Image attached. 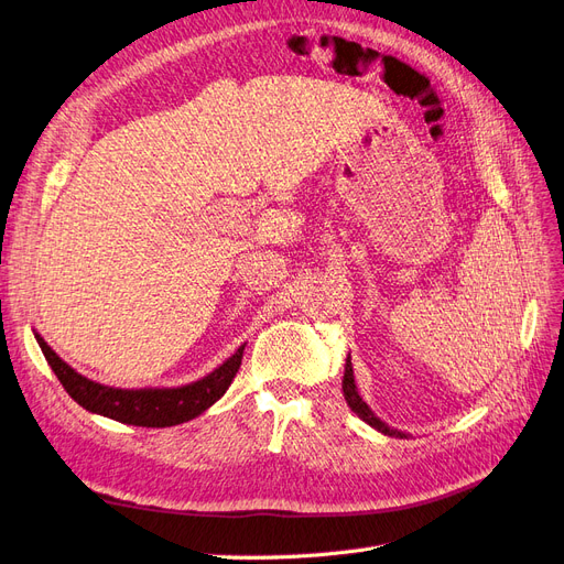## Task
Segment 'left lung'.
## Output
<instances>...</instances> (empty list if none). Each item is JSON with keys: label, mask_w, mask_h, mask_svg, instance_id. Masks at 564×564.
Segmentation results:
<instances>
[{"label": "left lung", "mask_w": 564, "mask_h": 564, "mask_svg": "<svg viewBox=\"0 0 564 564\" xmlns=\"http://www.w3.org/2000/svg\"><path fill=\"white\" fill-rule=\"evenodd\" d=\"M344 398H346V402H348L352 412L360 416L365 423H369L371 429H377L379 433L390 435V437H406V433H402L398 429H390V425L386 421H381L377 414H373L371 406L360 398V392H357V386H355V377H352L350 357L346 360V371H344Z\"/></svg>", "instance_id": "1"}]
</instances>
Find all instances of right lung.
<instances>
[{
	"mask_svg": "<svg viewBox=\"0 0 564 564\" xmlns=\"http://www.w3.org/2000/svg\"><path fill=\"white\" fill-rule=\"evenodd\" d=\"M37 344L46 357L48 367L54 369L58 381L79 406L91 414L106 416L119 423L143 425V429H169L185 421H193L202 412L226 395L237 369L242 365L245 346L237 348L224 365H218L207 377L176 388H115L96 383L82 377L65 360L56 355L42 334L35 332Z\"/></svg>",
	"mask_w": 564,
	"mask_h": 564,
	"instance_id": "obj_1",
	"label": "right lung"
}]
</instances>
